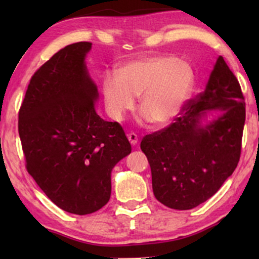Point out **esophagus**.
<instances>
[{
    "label": "esophagus",
    "instance_id": "obj_1",
    "mask_svg": "<svg viewBox=\"0 0 259 259\" xmlns=\"http://www.w3.org/2000/svg\"><path fill=\"white\" fill-rule=\"evenodd\" d=\"M128 139H129L131 145H136V144L138 143V136L134 134V133H131V134L128 135Z\"/></svg>",
    "mask_w": 259,
    "mask_h": 259
}]
</instances>
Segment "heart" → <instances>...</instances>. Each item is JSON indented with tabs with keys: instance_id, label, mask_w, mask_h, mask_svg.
I'll list each match as a JSON object with an SVG mask.
<instances>
[{
	"instance_id": "b5f03b06",
	"label": "heart",
	"mask_w": 259,
	"mask_h": 259,
	"mask_svg": "<svg viewBox=\"0 0 259 259\" xmlns=\"http://www.w3.org/2000/svg\"><path fill=\"white\" fill-rule=\"evenodd\" d=\"M195 74L192 65L176 56H153L126 63L117 74L104 77V103L112 119L123 120L135 107L139 108L154 124L172 121L190 98Z\"/></svg>"
}]
</instances>
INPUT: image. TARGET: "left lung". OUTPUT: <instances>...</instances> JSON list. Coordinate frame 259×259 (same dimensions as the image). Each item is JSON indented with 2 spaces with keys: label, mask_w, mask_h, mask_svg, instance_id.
Masks as SVG:
<instances>
[{
  "label": "left lung",
  "mask_w": 259,
  "mask_h": 259,
  "mask_svg": "<svg viewBox=\"0 0 259 259\" xmlns=\"http://www.w3.org/2000/svg\"><path fill=\"white\" fill-rule=\"evenodd\" d=\"M210 110L218 117L202 125ZM244 121L240 83L219 56L203 93L184 105L174 123L140 143L156 200L188 210L211 198L239 163Z\"/></svg>",
  "instance_id": "obj_1"
}]
</instances>
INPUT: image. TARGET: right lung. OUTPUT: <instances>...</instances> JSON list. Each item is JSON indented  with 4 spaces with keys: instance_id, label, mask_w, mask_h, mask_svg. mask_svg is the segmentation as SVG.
Instances as JSON below:
<instances>
[{
    "instance_id": "right-lung-1",
    "label": "right lung",
    "mask_w": 259,
    "mask_h": 259,
    "mask_svg": "<svg viewBox=\"0 0 259 259\" xmlns=\"http://www.w3.org/2000/svg\"><path fill=\"white\" fill-rule=\"evenodd\" d=\"M91 46L65 47L34 73L18 120L28 174L56 205L81 216L108 202L112 169L131 152L122 126L96 112L84 61Z\"/></svg>"
}]
</instances>
